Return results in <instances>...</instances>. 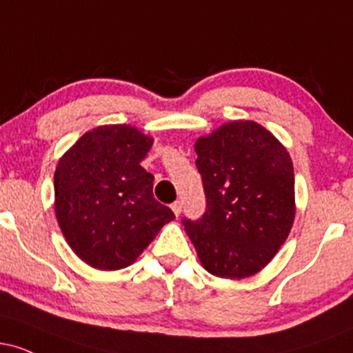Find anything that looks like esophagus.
Here are the masks:
<instances>
[{"label":"esophagus","mask_w":353,"mask_h":353,"mask_svg":"<svg viewBox=\"0 0 353 353\" xmlns=\"http://www.w3.org/2000/svg\"><path fill=\"white\" fill-rule=\"evenodd\" d=\"M171 209H172V212L176 214V216H179V214H181V210H182V202H181V201H176V202H172Z\"/></svg>","instance_id":"obj_1"}]
</instances>
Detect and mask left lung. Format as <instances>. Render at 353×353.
<instances>
[{"instance_id":"obj_1","label":"left lung","mask_w":353,"mask_h":353,"mask_svg":"<svg viewBox=\"0 0 353 353\" xmlns=\"http://www.w3.org/2000/svg\"><path fill=\"white\" fill-rule=\"evenodd\" d=\"M196 154L205 212L199 221L182 219L185 232L208 272L250 277L272 261L292 229V159L254 121H232L199 137Z\"/></svg>"}]
</instances>
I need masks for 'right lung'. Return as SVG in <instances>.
I'll return each instance as SVG.
<instances>
[{
    "label": "right lung",
    "mask_w": 353,
    "mask_h": 353,
    "mask_svg": "<svg viewBox=\"0 0 353 353\" xmlns=\"http://www.w3.org/2000/svg\"><path fill=\"white\" fill-rule=\"evenodd\" d=\"M152 137L134 125L88 131L59 159L54 212L81 261L99 270L131 265L174 212L154 199V176L141 165Z\"/></svg>",
    "instance_id": "obj_1"
}]
</instances>
